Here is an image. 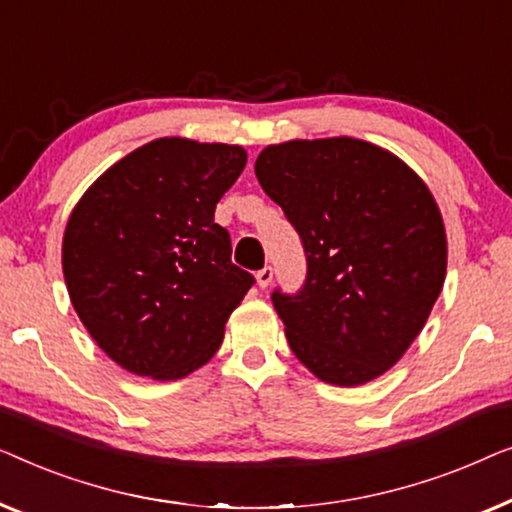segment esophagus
I'll return each instance as SVG.
<instances>
[{
  "label": "esophagus",
  "mask_w": 512,
  "mask_h": 512,
  "mask_svg": "<svg viewBox=\"0 0 512 512\" xmlns=\"http://www.w3.org/2000/svg\"><path fill=\"white\" fill-rule=\"evenodd\" d=\"M255 278H257V285L262 287V290H266V287H269L271 280H273V269H271V266H264L262 271H257Z\"/></svg>",
  "instance_id": "obj_1"
}]
</instances>
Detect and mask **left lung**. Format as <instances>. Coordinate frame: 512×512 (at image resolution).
<instances>
[{
    "label": "left lung",
    "instance_id": "left-lung-1",
    "mask_svg": "<svg viewBox=\"0 0 512 512\" xmlns=\"http://www.w3.org/2000/svg\"><path fill=\"white\" fill-rule=\"evenodd\" d=\"M255 174L306 250L301 292H273L294 357L336 387L380 378L443 290L448 239L434 194L390 150L352 136L273 143Z\"/></svg>",
    "mask_w": 512,
    "mask_h": 512
}]
</instances>
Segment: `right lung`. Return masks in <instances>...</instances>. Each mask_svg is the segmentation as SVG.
<instances>
[{
  "mask_svg": "<svg viewBox=\"0 0 512 512\" xmlns=\"http://www.w3.org/2000/svg\"><path fill=\"white\" fill-rule=\"evenodd\" d=\"M246 162L241 146L164 136L106 169L71 211L62 239L71 306L134 376L201 369L255 283L213 220Z\"/></svg>",
  "mask_w": 512,
  "mask_h": 512,
  "instance_id": "1",
  "label": "right lung"
}]
</instances>
